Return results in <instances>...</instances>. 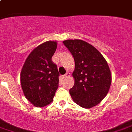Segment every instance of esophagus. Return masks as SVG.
<instances>
[{"label":"esophagus","instance_id":"34e87169","mask_svg":"<svg viewBox=\"0 0 132 132\" xmlns=\"http://www.w3.org/2000/svg\"><path fill=\"white\" fill-rule=\"evenodd\" d=\"M69 76H70V73H69V72H67L66 74H65L63 75V78H65V77H69Z\"/></svg>","mask_w":132,"mask_h":132}]
</instances>
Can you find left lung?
I'll use <instances>...</instances> for the list:
<instances>
[{"label": "left lung", "instance_id": "obj_1", "mask_svg": "<svg viewBox=\"0 0 132 132\" xmlns=\"http://www.w3.org/2000/svg\"><path fill=\"white\" fill-rule=\"evenodd\" d=\"M63 44L75 62L72 73L75 84L69 90L71 97L83 108L97 105L111 86V74L107 61L96 48L85 41L67 40Z\"/></svg>", "mask_w": 132, "mask_h": 132}]
</instances>
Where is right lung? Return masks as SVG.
Here are the masks:
<instances>
[{"instance_id":"obj_1","label":"right lung","mask_w":132,"mask_h":132,"mask_svg":"<svg viewBox=\"0 0 132 132\" xmlns=\"http://www.w3.org/2000/svg\"><path fill=\"white\" fill-rule=\"evenodd\" d=\"M56 48V42H44L32 50L23 66L20 77L23 92L35 107L50 103L59 86L60 74L52 60Z\"/></svg>"}]
</instances>
